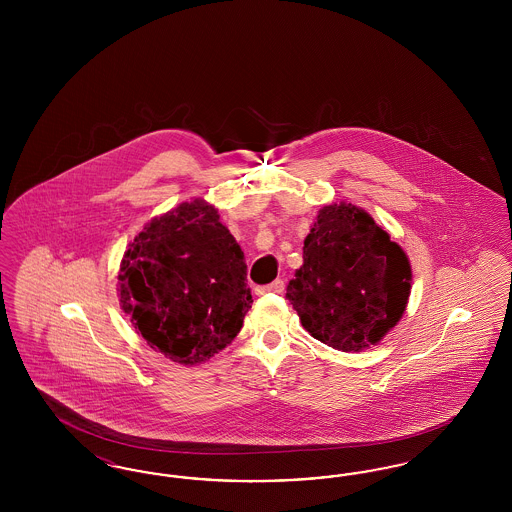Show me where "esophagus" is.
Masks as SVG:
<instances>
[{"instance_id":"34e87169","label":"esophagus","mask_w":512,"mask_h":512,"mask_svg":"<svg viewBox=\"0 0 512 512\" xmlns=\"http://www.w3.org/2000/svg\"><path fill=\"white\" fill-rule=\"evenodd\" d=\"M284 292V280H274L272 284H267V286H257L255 288V293L257 295H265V293H282Z\"/></svg>"}]
</instances>
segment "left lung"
Returning <instances> with one entry per match:
<instances>
[{"label":"left lung","mask_w":512,"mask_h":512,"mask_svg":"<svg viewBox=\"0 0 512 512\" xmlns=\"http://www.w3.org/2000/svg\"><path fill=\"white\" fill-rule=\"evenodd\" d=\"M303 244V265L286 293L303 328L345 353L384 340L411 295L413 272L401 245L345 201L318 211Z\"/></svg>","instance_id":"left-lung-1"}]
</instances>
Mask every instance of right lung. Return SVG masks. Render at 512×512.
<instances>
[{"label":"right lung","instance_id":"right-lung-1","mask_svg":"<svg viewBox=\"0 0 512 512\" xmlns=\"http://www.w3.org/2000/svg\"><path fill=\"white\" fill-rule=\"evenodd\" d=\"M119 299L149 347L184 366L232 343L253 303L244 251L205 199L147 222L122 257Z\"/></svg>","mask_w":512,"mask_h":512}]
</instances>
